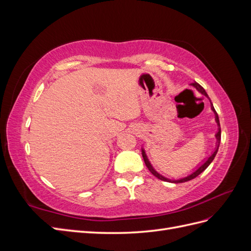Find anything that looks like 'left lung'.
<instances>
[{
	"label": "left lung",
	"mask_w": 251,
	"mask_h": 251,
	"mask_svg": "<svg viewBox=\"0 0 251 251\" xmlns=\"http://www.w3.org/2000/svg\"><path fill=\"white\" fill-rule=\"evenodd\" d=\"M191 85L193 86V87H195L197 90L199 91V92L201 93V94H203L204 96H206L207 98H209L208 97V95H207V93L205 92V90L199 85L198 82H193V83H191ZM210 104H211V110H212V112L215 113V117H216V123H217V125H218V132H217V134H216V139H217V144H216V149H215V151H214V153H212L206 160L205 161H203V163H201L198 168H196V170L192 173V174H189V175H187L186 177H183V178H180V179H177V180H172V179H169V178H166V177H164V176H162V175H160L159 174L154 168H153V165L151 164V162L149 161V158H148V156H147V154H146V151H144V149H141V151H142V157H143V160H144V163H146V165L148 166V169L150 170V172L154 175L155 177H157L158 179H160V180H162V181H166V182H171V183H182V182H186V181H189V180H192V179H194V178H196L197 176H199V175L202 173V172H204L205 170H206L207 168H208V165L212 162V160H214L215 159V157H216V155H217V153H218V150H219V146H220V141H221V127H220V121H219V116H218V114H217V112H216V110H215V108H214V105H212V103L210 102Z\"/></svg>",
	"instance_id": "left-lung-1"
}]
</instances>
